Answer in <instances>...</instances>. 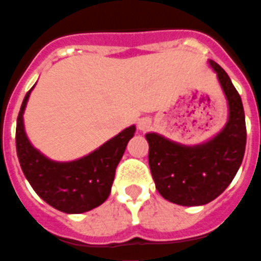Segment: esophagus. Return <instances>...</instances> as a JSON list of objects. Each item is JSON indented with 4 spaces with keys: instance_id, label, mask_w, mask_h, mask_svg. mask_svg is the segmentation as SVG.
<instances>
[{
    "instance_id": "obj_1",
    "label": "esophagus",
    "mask_w": 261,
    "mask_h": 261,
    "mask_svg": "<svg viewBox=\"0 0 261 261\" xmlns=\"http://www.w3.org/2000/svg\"><path fill=\"white\" fill-rule=\"evenodd\" d=\"M150 126H152V120L149 119V117H142V119H140L139 122H137V128H139L140 130H148Z\"/></svg>"
}]
</instances>
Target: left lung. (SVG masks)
<instances>
[{"label": "left lung", "mask_w": 261, "mask_h": 261, "mask_svg": "<svg viewBox=\"0 0 261 261\" xmlns=\"http://www.w3.org/2000/svg\"><path fill=\"white\" fill-rule=\"evenodd\" d=\"M217 72L228 106L224 128L199 145H181L157 133H146L149 166L155 189L166 200L181 206H202L219 197L232 182L246 150V117L242 99L230 76L218 63Z\"/></svg>", "instance_id": "8db88e82"}]
</instances>
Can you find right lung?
I'll list each match as a JSON object with an SVG mask.
<instances>
[{"label": "right lung", "instance_id": "1", "mask_svg": "<svg viewBox=\"0 0 261 261\" xmlns=\"http://www.w3.org/2000/svg\"><path fill=\"white\" fill-rule=\"evenodd\" d=\"M31 90L22 101L15 129L17 155L24 177L46 203L62 213L82 214L100 206L111 193L116 168L136 126L125 128L79 160L53 161L31 145L24 132L23 112Z\"/></svg>", "mask_w": 261, "mask_h": 261}]
</instances>
